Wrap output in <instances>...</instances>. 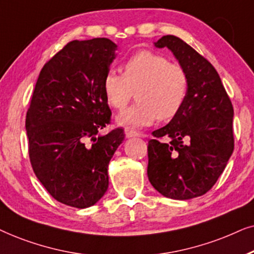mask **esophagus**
<instances>
[{"instance_id":"1","label":"esophagus","mask_w":254,"mask_h":254,"mask_svg":"<svg viewBox=\"0 0 254 254\" xmlns=\"http://www.w3.org/2000/svg\"><path fill=\"white\" fill-rule=\"evenodd\" d=\"M125 136L127 138H132V137H140V133H138L137 131L131 130V129H125Z\"/></svg>"}]
</instances>
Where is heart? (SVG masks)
Masks as SVG:
<instances>
[{"instance_id": "obj_1", "label": "heart", "mask_w": 254, "mask_h": 254, "mask_svg": "<svg viewBox=\"0 0 254 254\" xmlns=\"http://www.w3.org/2000/svg\"><path fill=\"white\" fill-rule=\"evenodd\" d=\"M107 102L115 109L125 108L136 92L137 102L117 116L123 127H143L174 117L188 94L184 67L170 63L161 54L141 51L122 66V75L109 70L103 79Z\"/></svg>"}]
</instances>
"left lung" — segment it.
Instances as JSON below:
<instances>
[{
    "label": "left lung",
    "instance_id": "obj_1",
    "mask_svg": "<svg viewBox=\"0 0 254 254\" xmlns=\"http://www.w3.org/2000/svg\"><path fill=\"white\" fill-rule=\"evenodd\" d=\"M167 47L188 76V94L170 123L148 141L147 177L155 190L189 200L210 190L233 152V108L221 77L201 54L175 36L154 43ZM166 136L161 143L157 137Z\"/></svg>",
    "mask_w": 254,
    "mask_h": 254
}]
</instances>
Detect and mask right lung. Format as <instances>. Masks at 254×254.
I'll return each instance as SVG.
<instances>
[{"label":"right lung","instance_id":"right-lung-1","mask_svg":"<svg viewBox=\"0 0 254 254\" xmlns=\"http://www.w3.org/2000/svg\"><path fill=\"white\" fill-rule=\"evenodd\" d=\"M108 38L73 40L40 70L26 113L32 170L60 203L88 208L109 186L108 166L123 129L100 134L111 111L103 79L116 58Z\"/></svg>","mask_w":254,"mask_h":254}]
</instances>
